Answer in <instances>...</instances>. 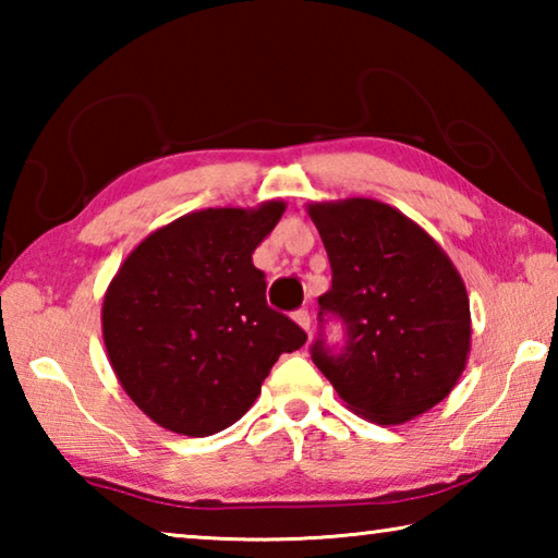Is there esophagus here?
<instances>
[{
    "label": "esophagus",
    "instance_id": "34e87169",
    "mask_svg": "<svg viewBox=\"0 0 558 558\" xmlns=\"http://www.w3.org/2000/svg\"><path fill=\"white\" fill-rule=\"evenodd\" d=\"M295 323L310 335V327H313V319H310L307 310H298V313H295Z\"/></svg>",
    "mask_w": 558,
    "mask_h": 558
}]
</instances>
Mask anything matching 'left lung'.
Wrapping results in <instances>:
<instances>
[{"label": "left lung", "instance_id": "obj_1", "mask_svg": "<svg viewBox=\"0 0 558 558\" xmlns=\"http://www.w3.org/2000/svg\"><path fill=\"white\" fill-rule=\"evenodd\" d=\"M307 214L332 266L319 317L332 313L347 325L339 354L315 342L317 369L349 411L379 426L430 411L456 389L470 356V298L458 268L433 235L384 202H313Z\"/></svg>", "mask_w": 558, "mask_h": 558}]
</instances>
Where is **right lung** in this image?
Here are the masks:
<instances>
[{
  "label": "right lung",
  "mask_w": 558,
  "mask_h": 558,
  "mask_svg": "<svg viewBox=\"0 0 558 558\" xmlns=\"http://www.w3.org/2000/svg\"><path fill=\"white\" fill-rule=\"evenodd\" d=\"M286 202L179 216L140 241L102 298L112 372L147 418L179 436L233 426L282 352L307 335L266 302L253 251Z\"/></svg>",
  "instance_id": "1"
}]
</instances>
